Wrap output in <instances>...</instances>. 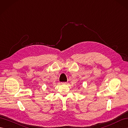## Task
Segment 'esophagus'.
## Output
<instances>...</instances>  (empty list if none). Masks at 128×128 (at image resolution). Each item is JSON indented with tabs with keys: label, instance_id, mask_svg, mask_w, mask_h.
Wrapping results in <instances>:
<instances>
[{
	"label": "esophagus",
	"instance_id": "34e87169",
	"mask_svg": "<svg viewBox=\"0 0 128 128\" xmlns=\"http://www.w3.org/2000/svg\"><path fill=\"white\" fill-rule=\"evenodd\" d=\"M61 84H62V85H65V84H67V82H61Z\"/></svg>",
	"mask_w": 128,
	"mask_h": 128
}]
</instances>
